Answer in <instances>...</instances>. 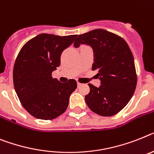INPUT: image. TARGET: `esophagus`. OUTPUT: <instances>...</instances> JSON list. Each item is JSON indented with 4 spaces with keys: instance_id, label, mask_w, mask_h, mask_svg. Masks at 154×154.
Here are the masks:
<instances>
[{
    "instance_id": "obj_1",
    "label": "esophagus",
    "mask_w": 154,
    "mask_h": 154,
    "mask_svg": "<svg viewBox=\"0 0 154 154\" xmlns=\"http://www.w3.org/2000/svg\"><path fill=\"white\" fill-rule=\"evenodd\" d=\"M81 85H82V84H81L80 82H77V87H80Z\"/></svg>"
}]
</instances>
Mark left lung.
Here are the masks:
<instances>
[{
  "label": "left lung",
  "instance_id": "left-lung-1",
  "mask_svg": "<svg viewBox=\"0 0 154 154\" xmlns=\"http://www.w3.org/2000/svg\"><path fill=\"white\" fill-rule=\"evenodd\" d=\"M91 46L94 53L92 70L98 69L99 88L88 84L85 95L89 109L103 117L117 114L127 105L137 85L134 57L127 42L115 33L97 29L81 34L73 46Z\"/></svg>",
  "mask_w": 154,
  "mask_h": 154
}]
</instances>
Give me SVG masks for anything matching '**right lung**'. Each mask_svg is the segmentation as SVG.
Instances as JSON below:
<instances>
[{"mask_svg": "<svg viewBox=\"0 0 154 154\" xmlns=\"http://www.w3.org/2000/svg\"><path fill=\"white\" fill-rule=\"evenodd\" d=\"M76 37L41 33L19 51L13 69L14 87L23 106L36 118L55 119L67 109L77 81L61 83L52 78L51 73L60 65L62 52Z\"/></svg>", "mask_w": 154, "mask_h": 154, "instance_id": "right-lung-1", "label": "right lung"}]
</instances>
